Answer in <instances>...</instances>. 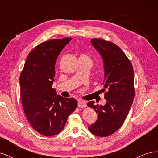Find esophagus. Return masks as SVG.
Listing matches in <instances>:
<instances>
[{
	"label": "esophagus",
	"instance_id": "1",
	"mask_svg": "<svg viewBox=\"0 0 158 158\" xmlns=\"http://www.w3.org/2000/svg\"><path fill=\"white\" fill-rule=\"evenodd\" d=\"M78 106L80 108H84L86 107V103H85V102L84 101H82V100H80V101H79L78 102Z\"/></svg>",
	"mask_w": 158,
	"mask_h": 158
}]
</instances>
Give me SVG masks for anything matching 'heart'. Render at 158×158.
Returning <instances> with one entry per match:
<instances>
[{
    "instance_id": "heart-1",
    "label": "heart",
    "mask_w": 158,
    "mask_h": 158,
    "mask_svg": "<svg viewBox=\"0 0 158 158\" xmlns=\"http://www.w3.org/2000/svg\"><path fill=\"white\" fill-rule=\"evenodd\" d=\"M80 57H88L86 55H85V54H81V56Z\"/></svg>"
}]
</instances>
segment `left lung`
I'll list each match as a JSON object with an SVG mask.
<instances>
[{"mask_svg": "<svg viewBox=\"0 0 158 158\" xmlns=\"http://www.w3.org/2000/svg\"><path fill=\"white\" fill-rule=\"evenodd\" d=\"M91 42L103 59L102 92L107 103L104 106L88 103L98 114V120L88 129L95 136L106 137L118 130L130 111L135 94L134 70L130 60L116 44L101 38H94Z\"/></svg>", "mask_w": 158, "mask_h": 158, "instance_id": "8db88e82", "label": "left lung"}]
</instances>
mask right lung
Listing matches in <instances>:
<instances>
[{"label":"right lung","instance_id":"add662e5","mask_svg":"<svg viewBox=\"0 0 158 158\" xmlns=\"http://www.w3.org/2000/svg\"><path fill=\"white\" fill-rule=\"evenodd\" d=\"M70 37L42 42L27 55L20 76L23 111L31 127L52 136L64 128L68 117L77 107L76 99L56 95L52 88L55 62Z\"/></svg>","mask_w":158,"mask_h":158}]
</instances>
